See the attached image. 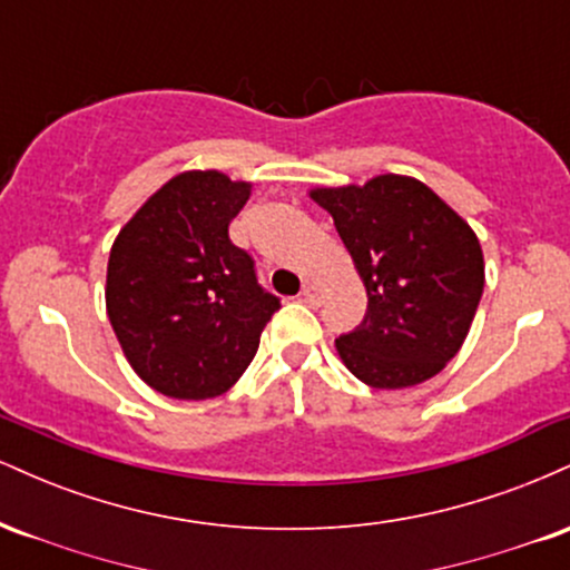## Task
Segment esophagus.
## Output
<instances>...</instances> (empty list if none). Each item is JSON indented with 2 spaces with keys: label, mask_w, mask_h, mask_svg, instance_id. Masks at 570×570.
Segmentation results:
<instances>
[{
  "label": "esophagus",
  "mask_w": 570,
  "mask_h": 570,
  "mask_svg": "<svg viewBox=\"0 0 570 570\" xmlns=\"http://www.w3.org/2000/svg\"><path fill=\"white\" fill-rule=\"evenodd\" d=\"M303 299L307 305H318L324 299V289L318 284H313V281H307L303 286Z\"/></svg>",
  "instance_id": "34e87169"
}]
</instances>
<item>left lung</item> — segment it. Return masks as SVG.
I'll use <instances>...</instances> for the list:
<instances>
[{
  "label": "left lung",
  "instance_id": "1",
  "mask_svg": "<svg viewBox=\"0 0 570 570\" xmlns=\"http://www.w3.org/2000/svg\"><path fill=\"white\" fill-rule=\"evenodd\" d=\"M367 289L364 322L335 340L343 364L372 389H410L461 351L472 330L485 259L466 219L402 174L316 187Z\"/></svg>",
  "mask_w": 570,
  "mask_h": 570
}]
</instances>
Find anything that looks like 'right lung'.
<instances>
[{
  "label": "right lung",
  "mask_w": 570,
  "mask_h": 570,
  "mask_svg": "<svg viewBox=\"0 0 570 570\" xmlns=\"http://www.w3.org/2000/svg\"><path fill=\"white\" fill-rule=\"evenodd\" d=\"M248 195V181L222 171H181L117 233L107 316L130 367L163 396L225 394L281 307L227 235Z\"/></svg>",
  "instance_id": "add662e5"
}]
</instances>
